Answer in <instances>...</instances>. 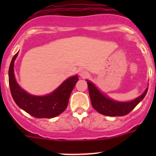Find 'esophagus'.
I'll use <instances>...</instances> for the list:
<instances>
[{"label": "esophagus", "mask_w": 156, "mask_h": 156, "mask_svg": "<svg viewBox=\"0 0 156 156\" xmlns=\"http://www.w3.org/2000/svg\"><path fill=\"white\" fill-rule=\"evenodd\" d=\"M79 75L80 76V77H82V78H87V77L89 76V73H88L87 71H86V70H80L79 73Z\"/></svg>", "instance_id": "obj_1"}]
</instances>
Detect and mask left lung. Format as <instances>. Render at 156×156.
Wrapping results in <instances>:
<instances>
[{
	"label": "left lung",
	"instance_id": "8db88e82",
	"mask_svg": "<svg viewBox=\"0 0 156 156\" xmlns=\"http://www.w3.org/2000/svg\"><path fill=\"white\" fill-rule=\"evenodd\" d=\"M87 81L93 108L99 113L108 116H123L127 115L138 105L140 101L143 100L148 91L147 88L142 94L134 100L129 102H120L110 99L103 94L91 82Z\"/></svg>",
	"mask_w": 156,
	"mask_h": 156
}]
</instances>
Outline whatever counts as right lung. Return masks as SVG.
Wrapping results in <instances>:
<instances>
[{"instance_id":"obj_1","label":"right lung","mask_w":156,"mask_h":156,"mask_svg":"<svg viewBox=\"0 0 156 156\" xmlns=\"http://www.w3.org/2000/svg\"><path fill=\"white\" fill-rule=\"evenodd\" d=\"M18 53L14 55L8 70V80L12 96L19 108L35 118H53L62 113L67 108L71 92L79 78L77 76L65 80L55 90L45 96H34L23 90L16 80L14 62Z\"/></svg>"}]
</instances>
